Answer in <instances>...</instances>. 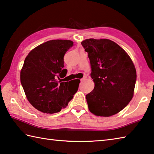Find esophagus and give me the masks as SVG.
<instances>
[{
    "mask_svg": "<svg viewBox=\"0 0 154 154\" xmlns=\"http://www.w3.org/2000/svg\"><path fill=\"white\" fill-rule=\"evenodd\" d=\"M86 79H87V77L86 76H84L83 77L82 79H81V82H84L85 80H86Z\"/></svg>",
    "mask_w": 154,
    "mask_h": 154,
    "instance_id": "1",
    "label": "esophagus"
}]
</instances>
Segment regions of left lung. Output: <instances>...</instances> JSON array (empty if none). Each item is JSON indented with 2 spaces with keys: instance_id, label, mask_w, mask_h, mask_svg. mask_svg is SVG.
<instances>
[{
  "instance_id": "obj_1",
  "label": "left lung",
  "mask_w": 154,
  "mask_h": 154,
  "mask_svg": "<svg viewBox=\"0 0 154 154\" xmlns=\"http://www.w3.org/2000/svg\"><path fill=\"white\" fill-rule=\"evenodd\" d=\"M82 44L88 53L95 84L86 95L89 110L96 116L114 115L133 97L137 73L133 61L121 46L108 39H87Z\"/></svg>"
}]
</instances>
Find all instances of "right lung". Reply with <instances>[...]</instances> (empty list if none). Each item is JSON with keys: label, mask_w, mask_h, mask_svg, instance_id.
<instances>
[{"label": "right lung", "mask_w": 154, "mask_h": 154, "mask_svg": "<svg viewBox=\"0 0 154 154\" xmlns=\"http://www.w3.org/2000/svg\"><path fill=\"white\" fill-rule=\"evenodd\" d=\"M72 46L71 40H50L35 47L25 59L21 83L27 99L39 111L58 112L67 106L78 90L80 80L62 82L63 79L59 78L67 72L63 68L64 56Z\"/></svg>", "instance_id": "right-lung-1"}]
</instances>
